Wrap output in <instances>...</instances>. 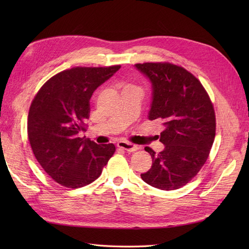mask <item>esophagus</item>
<instances>
[{
  "label": "esophagus",
  "mask_w": 249,
  "mask_h": 249,
  "mask_svg": "<svg viewBox=\"0 0 249 249\" xmlns=\"http://www.w3.org/2000/svg\"><path fill=\"white\" fill-rule=\"evenodd\" d=\"M117 146L123 148L126 152H135V150H137L139 147L136 144H133V143L130 142H126V141H119L117 142Z\"/></svg>",
  "instance_id": "34e87169"
}]
</instances>
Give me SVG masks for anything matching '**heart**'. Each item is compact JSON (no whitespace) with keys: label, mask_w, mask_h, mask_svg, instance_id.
<instances>
[{"label":"heart","mask_w":249,"mask_h":249,"mask_svg":"<svg viewBox=\"0 0 249 249\" xmlns=\"http://www.w3.org/2000/svg\"><path fill=\"white\" fill-rule=\"evenodd\" d=\"M127 87H132V86H127Z\"/></svg>","instance_id":"obj_1"}]
</instances>
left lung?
<instances>
[{"label": "left lung", "mask_w": 249, "mask_h": 249, "mask_svg": "<svg viewBox=\"0 0 249 249\" xmlns=\"http://www.w3.org/2000/svg\"><path fill=\"white\" fill-rule=\"evenodd\" d=\"M135 67L152 84L148 119L163 123L159 154L141 178L161 190L185 186L206 163L213 145L216 120L213 105L201 83L183 67L170 63H143Z\"/></svg>", "instance_id": "1"}]
</instances>
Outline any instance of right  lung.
Listing matches in <instances>:
<instances>
[{"instance_id":"obj_1","label":"right lung","mask_w":249,"mask_h":249,"mask_svg":"<svg viewBox=\"0 0 249 249\" xmlns=\"http://www.w3.org/2000/svg\"><path fill=\"white\" fill-rule=\"evenodd\" d=\"M120 65L73 67L51 78L31 104L28 137L36 160L60 185L80 188L101 176L115 152L114 144L99 145L80 138L89 117V101L95 89Z\"/></svg>"}]
</instances>
